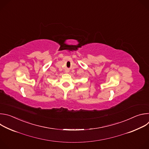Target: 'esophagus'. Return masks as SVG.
Wrapping results in <instances>:
<instances>
[{
    "label": "esophagus",
    "instance_id": "1",
    "mask_svg": "<svg viewBox=\"0 0 149 149\" xmlns=\"http://www.w3.org/2000/svg\"><path fill=\"white\" fill-rule=\"evenodd\" d=\"M66 73H68V72H69V70H68V69H67L66 70H65V71Z\"/></svg>",
    "mask_w": 149,
    "mask_h": 149
}]
</instances>
